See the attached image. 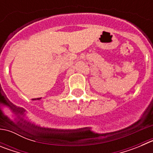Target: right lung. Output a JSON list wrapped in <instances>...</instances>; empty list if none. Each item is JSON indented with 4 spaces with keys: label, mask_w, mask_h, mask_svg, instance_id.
Wrapping results in <instances>:
<instances>
[{
    "label": "right lung",
    "mask_w": 153,
    "mask_h": 153,
    "mask_svg": "<svg viewBox=\"0 0 153 153\" xmlns=\"http://www.w3.org/2000/svg\"><path fill=\"white\" fill-rule=\"evenodd\" d=\"M41 98H36V99H33V100H40Z\"/></svg>",
    "instance_id": "add662e5"
}]
</instances>
